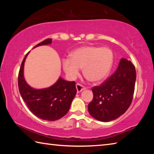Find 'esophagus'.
Returning <instances> with one entry per match:
<instances>
[{
    "label": "esophagus",
    "mask_w": 154,
    "mask_h": 154,
    "mask_svg": "<svg viewBox=\"0 0 154 154\" xmlns=\"http://www.w3.org/2000/svg\"><path fill=\"white\" fill-rule=\"evenodd\" d=\"M76 88H77V92L79 93L80 92H82V91L84 90L85 89V87H84L82 85H81L80 83H77V84H76Z\"/></svg>",
    "instance_id": "1"
}]
</instances>
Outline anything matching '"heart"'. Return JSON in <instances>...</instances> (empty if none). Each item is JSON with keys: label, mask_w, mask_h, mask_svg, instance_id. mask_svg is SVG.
Here are the masks:
<instances>
[{"label": "heart", "mask_w": 154, "mask_h": 154, "mask_svg": "<svg viewBox=\"0 0 154 154\" xmlns=\"http://www.w3.org/2000/svg\"><path fill=\"white\" fill-rule=\"evenodd\" d=\"M114 54L107 47L83 46L72 51L71 59L64 58L62 66L68 76L75 79L83 68V74L91 82H98L107 77L113 66Z\"/></svg>", "instance_id": "heart-1"}]
</instances>
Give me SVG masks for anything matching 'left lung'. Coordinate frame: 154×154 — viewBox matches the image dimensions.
Returning <instances> with one entry per match:
<instances>
[{"instance_id": "left-lung-1", "label": "left lung", "mask_w": 154, "mask_h": 154, "mask_svg": "<svg viewBox=\"0 0 154 154\" xmlns=\"http://www.w3.org/2000/svg\"><path fill=\"white\" fill-rule=\"evenodd\" d=\"M136 70L131 62L122 58L116 71L99 85L92 88L93 99L88 109L98 121L114 120L127 111L133 98Z\"/></svg>"}]
</instances>
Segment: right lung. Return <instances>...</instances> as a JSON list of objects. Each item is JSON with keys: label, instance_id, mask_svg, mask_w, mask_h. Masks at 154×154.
Listing matches in <instances>:
<instances>
[{"label": "right lung", "instance_id": "1", "mask_svg": "<svg viewBox=\"0 0 154 154\" xmlns=\"http://www.w3.org/2000/svg\"><path fill=\"white\" fill-rule=\"evenodd\" d=\"M51 41V38H47L35 48L48 45ZM28 53L23 60L18 75V88L21 96L30 111L38 118L48 121L60 119L69 111L76 94L75 82H68L60 77L51 87L34 89L26 82L24 77V62Z\"/></svg>", "mask_w": 154, "mask_h": 154}]
</instances>
